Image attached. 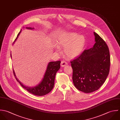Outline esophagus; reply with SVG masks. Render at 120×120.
<instances>
[{"instance_id":"34e87169","label":"esophagus","mask_w":120,"mask_h":120,"mask_svg":"<svg viewBox=\"0 0 120 120\" xmlns=\"http://www.w3.org/2000/svg\"><path fill=\"white\" fill-rule=\"evenodd\" d=\"M67 64V63L65 61H62L61 62V66L62 67H64V66H65V65H66Z\"/></svg>"}]
</instances>
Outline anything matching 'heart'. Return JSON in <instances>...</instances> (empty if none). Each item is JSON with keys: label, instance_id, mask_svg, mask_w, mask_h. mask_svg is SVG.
Instances as JSON below:
<instances>
[{"label": "heart", "instance_id": "b5f03b06", "mask_svg": "<svg viewBox=\"0 0 120 120\" xmlns=\"http://www.w3.org/2000/svg\"><path fill=\"white\" fill-rule=\"evenodd\" d=\"M59 47H64V52L69 58H75L79 56L82 52L85 46L86 39L82 35H78L75 33H65L59 36L57 41ZM56 50L59 47H55Z\"/></svg>", "mask_w": 120, "mask_h": 120}]
</instances>
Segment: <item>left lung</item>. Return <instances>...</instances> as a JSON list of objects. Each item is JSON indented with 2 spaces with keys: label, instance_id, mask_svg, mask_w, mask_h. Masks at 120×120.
I'll list each match as a JSON object with an SVG mask.
<instances>
[{
  "label": "left lung",
  "instance_id": "8db88e82",
  "mask_svg": "<svg viewBox=\"0 0 120 120\" xmlns=\"http://www.w3.org/2000/svg\"><path fill=\"white\" fill-rule=\"evenodd\" d=\"M94 34L95 43L93 47L85 50L71 62L73 84L78 90L85 93L98 90L106 81L110 69L109 48L99 34Z\"/></svg>",
  "mask_w": 120,
  "mask_h": 120
}]
</instances>
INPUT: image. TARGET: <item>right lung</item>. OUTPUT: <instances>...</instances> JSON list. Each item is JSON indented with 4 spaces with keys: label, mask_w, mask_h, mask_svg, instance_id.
I'll return each mask as SVG.
<instances>
[{
    "label": "right lung",
    "mask_w": 120,
    "mask_h": 120,
    "mask_svg": "<svg viewBox=\"0 0 120 120\" xmlns=\"http://www.w3.org/2000/svg\"><path fill=\"white\" fill-rule=\"evenodd\" d=\"M28 29H33L34 28L26 27ZM21 30L18 34L16 39L14 42L18 39ZM60 61L56 62H50L49 63L45 72L43 75L41 80L34 86H28L23 85L19 79L17 78L15 73L13 70V74L17 81L19 82L20 85L23 88L26 90L30 93L37 96H43L49 93L53 89L54 86V82L56 73L59 70L60 68Z\"/></svg>",
    "instance_id": "obj_1"
}]
</instances>
